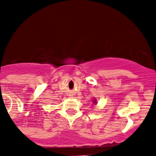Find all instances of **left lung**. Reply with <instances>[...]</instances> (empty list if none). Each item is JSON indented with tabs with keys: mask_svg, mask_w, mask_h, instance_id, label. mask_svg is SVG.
<instances>
[{
	"mask_svg": "<svg viewBox=\"0 0 156 156\" xmlns=\"http://www.w3.org/2000/svg\"><path fill=\"white\" fill-rule=\"evenodd\" d=\"M97 100H96L95 99H94V101H93V103H94V104H97Z\"/></svg>",
	"mask_w": 156,
	"mask_h": 156,
	"instance_id": "8db88e82",
	"label": "left lung"
}]
</instances>
